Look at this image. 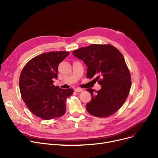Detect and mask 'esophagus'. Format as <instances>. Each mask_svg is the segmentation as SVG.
Instances as JSON below:
<instances>
[{
  "label": "esophagus",
  "mask_w": 158,
  "mask_h": 158,
  "mask_svg": "<svg viewBox=\"0 0 158 158\" xmlns=\"http://www.w3.org/2000/svg\"><path fill=\"white\" fill-rule=\"evenodd\" d=\"M75 91L76 92H83V90L82 88H75Z\"/></svg>",
  "instance_id": "34e87169"
}]
</instances>
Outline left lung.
<instances>
[{"label": "left lung", "mask_w": 158, "mask_h": 158, "mask_svg": "<svg viewBox=\"0 0 158 158\" xmlns=\"http://www.w3.org/2000/svg\"><path fill=\"white\" fill-rule=\"evenodd\" d=\"M87 66L86 77L101 85L96 91L88 88L92 95L86 108L88 113L106 118L118 111L125 103L131 88V76L122 53L111 44H91L72 52ZM93 80V81H94Z\"/></svg>", "instance_id": "left-lung-1"}]
</instances>
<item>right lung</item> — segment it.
<instances>
[{
  "mask_svg": "<svg viewBox=\"0 0 158 158\" xmlns=\"http://www.w3.org/2000/svg\"><path fill=\"white\" fill-rule=\"evenodd\" d=\"M69 52H50L32 58L24 66L19 77L21 97L31 113L44 120L61 117L66 112V98L72 88L62 89L53 85L57 77L59 63Z\"/></svg>",
  "mask_w": 158,
  "mask_h": 158,
  "instance_id": "1",
  "label": "right lung"
}]
</instances>
